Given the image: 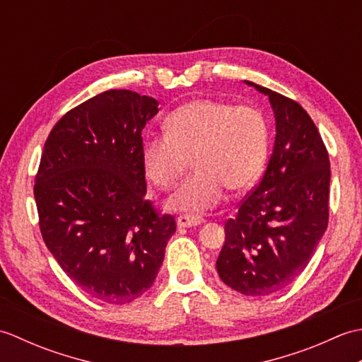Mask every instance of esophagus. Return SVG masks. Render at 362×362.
I'll list each match as a JSON object with an SVG mask.
<instances>
[{"instance_id": "1", "label": "esophagus", "mask_w": 362, "mask_h": 362, "mask_svg": "<svg viewBox=\"0 0 362 362\" xmlns=\"http://www.w3.org/2000/svg\"><path fill=\"white\" fill-rule=\"evenodd\" d=\"M204 222V218L201 216H193V214H180L177 218V227L179 228H185V227H196L201 226Z\"/></svg>"}]
</instances>
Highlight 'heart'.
Wrapping results in <instances>:
<instances>
[{
    "label": "heart",
    "mask_w": 362,
    "mask_h": 362,
    "mask_svg": "<svg viewBox=\"0 0 362 362\" xmlns=\"http://www.w3.org/2000/svg\"><path fill=\"white\" fill-rule=\"evenodd\" d=\"M166 132L151 134L141 146L144 174L161 189H173L188 169L196 171L168 206L199 213L214 209L226 189H249L263 173L271 127L258 107L214 99H193L174 109Z\"/></svg>",
    "instance_id": "obj_1"
}]
</instances>
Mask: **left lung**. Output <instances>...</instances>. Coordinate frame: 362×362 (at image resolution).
Wrapping results in <instances>:
<instances>
[{"label":"left lung","mask_w":362,"mask_h":362,"mask_svg":"<svg viewBox=\"0 0 362 362\" xmlns=\"http://www.w3.org/2000/svg\"><path fill=\"white\" fill-rule=\"evenodd\" d=\"M275 115V144L258 185L226 222L216 269L244 296L286 288L308 266L328 226L329 158L314 121L294 99L245 81Z\"/></svg>","instance_id":"1"}]
</instances>
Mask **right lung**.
Listing matches in <instances>:
<instances>
[{
  "mask_svg": "<svg viewBox=\"0 0 362 362\" xmlns=\"http://www.w3.org/2000/svg\"><path fill=\"white\" fill-rule=\"evenodd\" d=\"M157 99L107 90L66 112L45 141L35 175L38 226L64 272L103 302L148 291L175 219L146 199L141 132Z\"/></svg>",
  "mask_w": 362,
  "mask_h": 362,
  "instance_id": "add662e5",
  "label": "right lung"
}]
</instances>
